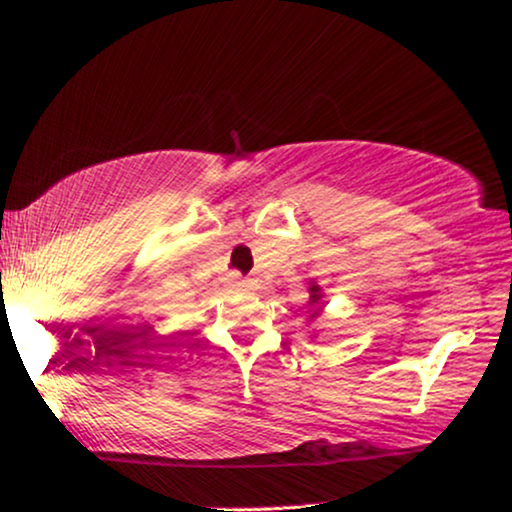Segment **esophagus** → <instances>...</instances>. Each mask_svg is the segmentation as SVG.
<instances>
[{
  "label": "esophagus",
  "instance_id": "obj_1",
  "mask_svg": "<svg viewBox=\"0 0 512 512\" xmlns=\"http://www.w3.org/2000/svg\"><path fill=\"white\" fill-rule=\"evenodd\" d=\"M250 284H252V281H250V279H245V276H240V274H231V286H233V289L245 291V289H250Z\"/></svg>",
  "mask_w": 512,
  "mask_h": 512
}]
</instances>
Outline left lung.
Wrapping results in <instances>:
<instances>
[{
	"instance_id": "8db88e82",
	"label": "left lung",
	"mask_w": 512,
	"mask_h": 512,
	"mask_svg": "<svg viewBox=\"0 0 512 512\" xmlns=\"http://www.w3.org/2000/svg\"><path fill=\"white\" fill-rule=\"evenodd\" d=\"M310 291H313V298H310V303L320 301V296H317V293H320V289H317V286H313V289H310Z\"/></svg>"
}]
</instances>
